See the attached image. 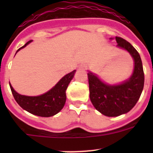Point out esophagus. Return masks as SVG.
Segmentation results:
<instances>
[{
    "label": "esophagus",
    "mask_w": 153,
    "mask_h": 153,
    "mask_svg": "<svg viewBox=\"0 0 153 153\" xmlns=\"http://www.w3.org/2000/svg\"><path fill=\"white\" fill-rule=\"evenodd\" d=\"M79 69H80V70H83V71L86 70V65H81V66H80V67H79Z\"/></svg>",
    "instance_id": "34e87169"
}]
</instances>
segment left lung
<instances>
[{
	"label": "left lung",
	"mask_w": 153,
	"mask_h": 153,
	"mask_svg": "<svg viewBox=\"0 0 153 153\" xmlns=\"http://www.w3.org/2000/svg\"><path fill=\"white\" fill-rule=\"evenodd\" d=\"M117 47L126 49L134 59L135 67L128 81L118 85H108L91 72L87 73L89 98L95 109L108 117H115L130 111L136 104L144 84L142 61L138 51L121 37H115Z\"/></svg>",
	"instance_id": "left-lung-1"
}]
</instances>
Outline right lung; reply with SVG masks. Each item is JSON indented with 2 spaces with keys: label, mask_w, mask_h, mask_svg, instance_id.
I'll return each mask as SVG.
<instances>
[{
  "label": "right lung",
  "mask_w": 153,
  "mask_h": 153,
  "mask_svg": "<svg viewBox=\"0 0 153 153\" xmlns=\"http://www.w3.org/2000/svg\"><path fill=\"white\" fill-rule=\"evenodd\" d=\"M32 41H29L24 46L17 50L16 53L22 48L25 47ZM75 70L69 72L63 77L58 84L46 93L39 96H26L15 92L10 84L11 91L14 98L21 107L29 113L41 117H50L56 115L65 104L68 85L74 77Z\"/></svg>",
  "instance_id": "add662e5"
}]
</instances>
